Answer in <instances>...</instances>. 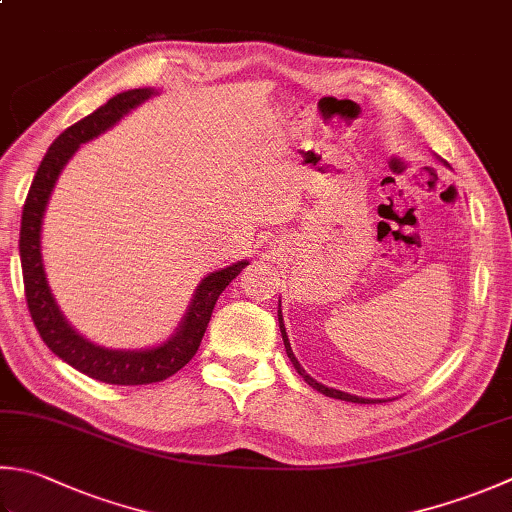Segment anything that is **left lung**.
Segmentation results:
<instances>
[{
  "label": "left lung",
  "mask_w": 512,
  "mask_h": 512,
  "mask_svg": "<svg viewBox=\"0 0 512 512\" xmlns=\"http://www.w3.org/2000/svg\"><path fill=\"white\" fill-rule=\"evenodd\" d=\"M441 160V158H439ZM443 162V160H441ZM443 165H446V162H443ZM448 167V165H446ZM278 327H281V336H283V343H285V352H287V356H289V361H292V365L296 368V372L303 376L305 379V383L307 385H312L314 390H318L321 394H325V397H332V399H341V401H350V403H383L385 399H365V397H356V394H347V392H341V390H334V388H327V385H323V383H318L316 379H312L310 374H307L303 368H301V363L296 361V356H294V352H292V345H289V339H287V332H285V323H283V312H281V301H278Z\"/></svg>",
  "instance_id": "8db88e82"
}]
</instances>
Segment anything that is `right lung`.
I'll list each match as a JSON object with an SVG mask.
<instances>
[{"label":"right lung","instance_id":"obj_1","mask_svg":"<svg viewBox=\"0 0 512 512\" xmlns=\"http://www.w3.org/2000/svg\"><path fill=\"white\" fill-rule=\"evenodd\" d=\"M153 95H158V91L151 89V86L149 89L144 86V89H131L113 95L100 109H95L91 115H86V118L60 133L48 147L42 165L37 167L33 185L28 189L24 202L22 229H19V258H22L26 303L42 341L48 345V350L73 365L77 372L113 385L158 383L169 379L180 368H185L191 356L198 352L218 296L249 265V260H238V263H231L229 267L202 278L176 332L165 343L144 347V350H113V347H104L84 339L66 321L60 305L55 303L42 258V223L55 182L60 178L62 169L75 156V151L80 149V144L98 138L100 133L111 129L115 122H120L124 115L153 98Z\"/></svg>","mask_w":512,"mask_h":512}]
</instances>
